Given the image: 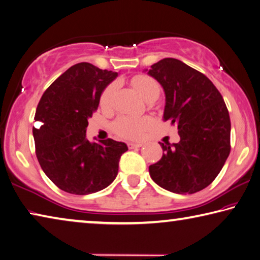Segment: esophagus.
<instances>
[{
    "label": "esophagus",
    "instance_id": "esophagus-1",
    "mask_svg": "<svg viewBox=\"0 0 260 260\" xmlns=\"http://www.w3.org/2000/svg\"><path fill=\"white\" fill-rule=\"evenodd\" d=\"M143 144L142 143H134V142H129L128 143V148L129 149H136V148H141Z\"/></svg>",
    "mask_w": 260,
    "mask_h": 260
}]
</instances>
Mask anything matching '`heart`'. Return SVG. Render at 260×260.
Here are the masks:
<instances>
[{"instance_id":"obj_1","label":"heart","mask_w":260,"mask_h":260,"mask_svg":"<svg viewBox=\"0 0 260 260\" xmlns=\"http://www.w3.org/2000/svg\"><path fill=\"white\" fill-rule=\"evenodd\" d=\"M132 85L139 91L142 98L149 101L151 99H157L159 95V86L153 80L152 78L148 76H135L132 79ZM116 83H111L107 88L101 96V104L103 107H109L112 102L114 91H116ZM151 125V119L147 117L143 118H133L122 116L113 122V131L125 139H140L149 127Z\"/></svg>"}]
</instances>
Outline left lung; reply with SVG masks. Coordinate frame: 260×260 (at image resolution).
I'll list each match as a JSON object with an SVG mask.
<instances>
[{
	"mask_svg": "<svg viewBox=\"0 0 260 260\" xmlns=\"http://www.w3.org/2000/svg\"><path fill=\"white\" fill-rule=\"evenodd\" d=\"M165 93L164 120L178 125L180 141L160 143L162 157L149 166L158 186L175 193L202 190L217 178L231 151V119L209 78L183 61L164 58L146 70Z\"/></svg>",
	"mask_w": 260,
	"mask_h": 260,
	"instance_id": "left-lung-1",
	"label": "left lung"
}]
</instances>
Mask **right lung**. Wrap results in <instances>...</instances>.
Wrapping results in <instances>:
<instances>
[{"instance_id": "add662e5", "label": "right lung", "mask_w": 260, "mask_h": 260, "mask_svg": "<svg viewBox=\"0 0 260 260\" xmlns=\"http://www.w3.org/2000/svg\"><path fill=\"white\" fill-rule=\"evenodd\" d=\"M117 72L79 63L48 87L35 111V151L46 175L61 190L88 195L107 188L118 174L119 159L128 150L112 139L89 142L88 119L99 108L103 90Z\"/></svg>"}]
</instances>
